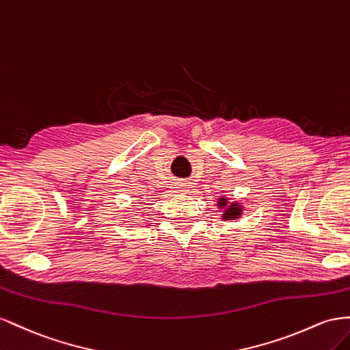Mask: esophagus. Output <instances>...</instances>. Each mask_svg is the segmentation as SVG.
Listing matches in <instances>:
<instances>
[{
    "label": "esophagus",
    "mask_w": 350,
    "mask_h": 350,
    "mask_svg": "<svg viewBox=\"0 0 350 350\" xmlns=\"http://www.w3.org/2000/svg\"><path fill=\"white\" fill-rule=\"evenodd\" d=\"M187 189H189V187H187V185H186V183H180V185H177V191H178V192H182V193H185V192H189Z\"/></svg>",
    "instance_id": "esophagus-1"
}]
</instances>
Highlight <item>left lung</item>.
<instances>
[{
    "instance_id": "1",
    "label": "left lung",
    "mask_w": 350,
    "mask_h": 350,
    "mask_svg": "<svg viewBox=\"0 0 350 350\" xmlns=\"http://www.w3.org/2000/svg\"><path fill=\"white\" fill-rule=\"evenodd\" d=\"M219 208L224 209L223 213V219H236L242 215L243 211V206L239 204V202H230L226 196H221L218 199V204Z\"/></svg>"
}]
</instances>
